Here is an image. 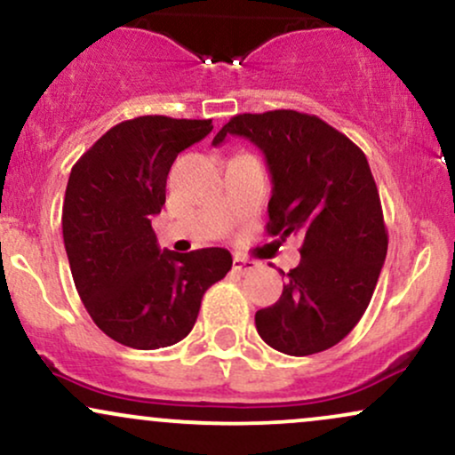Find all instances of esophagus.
Returning <instances> with one entry per match:
<instances>
[{
  "label": "esophagus",
  "instance_id": "obj_1",
  "mask_svg": "<svg viewBox=\"0 0 455 455\" xmlns=\"http://www.w3.org/2000/svg\"><path fill=\"white\" fill-rule=\"evenodd\" d=\"M257 267H259V265L254 263V260H250V259H243V257H235L233 259V271H237V274H242V275L252 274V271Z\"/></svg>",
  "mask_w": 455,
  "mask_h": 455
}]
</instances>
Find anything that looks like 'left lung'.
I'll list each match as a JSON object with an SVG mask.
<instances>
[{"mask_svg": "<svg viewBox=\"0 0 455 455\" xmlns=\"http://www.w3.org/2000/svg\"><path fill=\"white\" fill-rule=\"evenodd\" d=\"M227 134L250 139L267 158L269 237L304 239L280 299L254 316L259 336L293 357L327 351L363 316L387 254L365 154L321 117L291 108L235 115L213 145Z\"/></svg>", "mask_w": 455, "mask_h": 455, "instance_id": "1", "label": "left lung"}]
</instances>
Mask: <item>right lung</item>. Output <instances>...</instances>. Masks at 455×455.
<instances>
[{"label": "right lung", "mask_w": 455, "mask_h": 455, "mask_svg": "<svg viewBox=\"0 0 455 455\" xmlns=\"http://www.w3.org/2000/svg\"><path fill=\"white\" fill-rule=\"evenodd\" d=\"M212 128V119H126L72 166L61 207L68 263L92 321L124 347L154 351L184 340L205 291L231 269L224 248L160 252L151 228L177 154Z\"/></svg>", "instance_id": "obj_1"}]
</instances>
